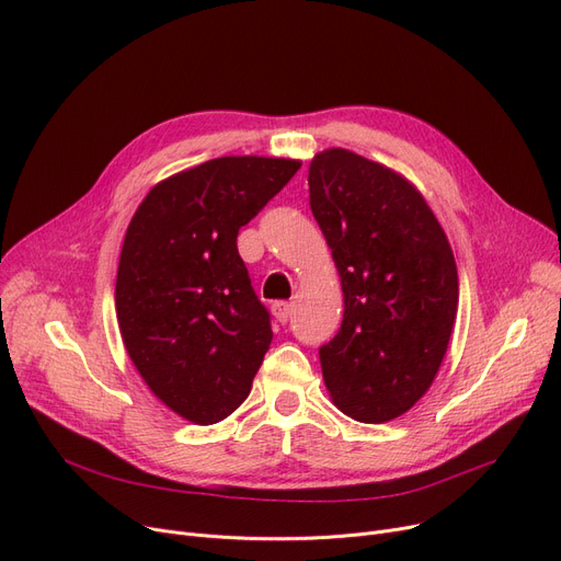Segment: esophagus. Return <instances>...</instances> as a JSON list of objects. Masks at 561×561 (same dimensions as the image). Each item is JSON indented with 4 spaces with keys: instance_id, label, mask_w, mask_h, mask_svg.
Returning <instances> with one entry per match:
<instances>
[{
    "instance_id": "1",
    "label": "esophagus",
    "mask_w": 561,
    "mask_h": 561,
    "mask_svg": "<svg viewBox=\"0 0 561 561\" xmlns=\"http://www.w3.org/2000/svg\"><path fill=\"white\" fill-rule=\"evenodd\" d=\"M273 316L277 322H288L290 318V302H275L273 305Z\"/></svg>"
}]
</instances>
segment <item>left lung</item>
<instances>
[{"label":"left lung","mask_w":561,"mask_h":561,"mask_svg":"<svg viewBox=\"0 0 561 561\" xmlns=\"http://www.w3.org/2000/svg\"><path fill=\"white\" fill-rule=\"evenodd\" d=\"M309 204L343 290L322 379L345 416L393 421L427 393L450 343L459 277L448 236L407 176L343 147L311 159Z\"/></svg>","instance_id":"obj_1"}]
</instances>
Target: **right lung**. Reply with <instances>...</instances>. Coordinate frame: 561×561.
I'll return each instance as SVG.
<instances>
[{
    "mask_svg": "<svg viewBox=\"0 0 561 561\" xmlns=\"http://www.w3.org/2000/svg\"><path fill=\"white\" fill-rule=\"evenodd\" d=\"M300 165L248 154L186 168L147 193L127 227L117 328L145 385L195 425L241 407L273 341L236 236Z\"/></svg>",
    "mask_w": 561,
    "mask_h": 561,
    "instance_id": "1",
    "label": "right lung"
}]
</instances>
